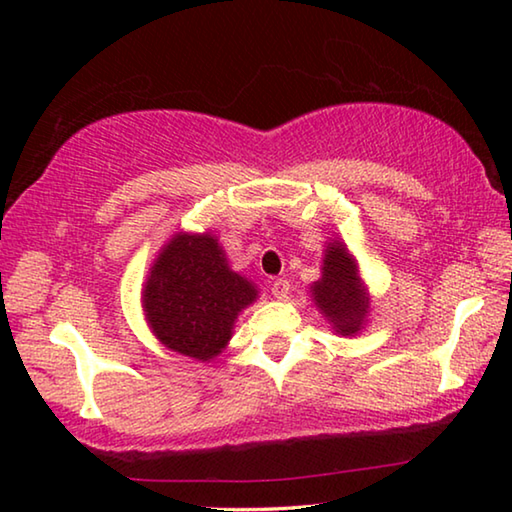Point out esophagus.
<instances>
[{"instance_id": "1", "label": "esophagus", "mask_w": 512, "mask_h": 512, "mask_svg": "<svg viewBox=\"0 0 512 512\" xmlns=\"http://www.w3.org/2000/svg\"><path fill=\"white\" fill-rule=\"evenodd\" d=\"M271 293L277 298V300H284L289 296V282L284 280V277H280V280H275L271 284Z\"/></svg>"}]
</instances>
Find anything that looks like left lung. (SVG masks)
Wrapping results in <instances>:
<instances>
[{
	"mask_svg": "<svg viewBox=\"0 0 512 512\" xmlns=\"http://www.w3.org/2000/svg\"><path fill=\"white\" fill-rule=\"evenodd\" d=\"M323 280H318L311 293L316 305L329 323L341 334L359 332L363 316L368 314L366 293L361 289L357 266L341 244H329L323 259Z\"/></svg>",
	"mask_w": 512,
	"mask_h": 512,
	"instance_id": "1",
	"label": "left lung"
}]
</instances>
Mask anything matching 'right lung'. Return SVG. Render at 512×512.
Returning <instances> with one entry per match:
<instances>
[{"instance_id":"add662e5","label":"right lung","mask_w":512,"mask_h":512,"mask_svg":"<svg viewBox=\"0 0 512 512\" xmlns=\"http://www.w3.org/2000/svg\"><path fill=\"white\" fill-rule=\"evenodd\" d=\"M255 298L253 284L230 271L214 237L176 235L151 268L144 311L167 348L207 361L225 348L237 314Z\"/></svg>"}]
</instances>
